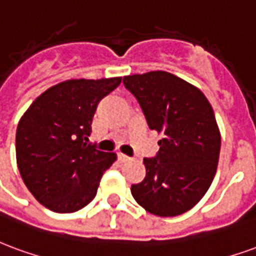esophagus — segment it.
<instances>
[{
    "label": "esophagus",
    "mask_w": 256,
    "mask_h": 256,
    "mask_svg": "<svg viewBox=\"0 0 256 256\" xmlns=\"http://www.w3.org/2000/svg\"><path fill=\"white\" fill-rule=\"evenodd\" d=\"M117 156H118V161L120 162H128L130 160V156H126V154H122V152H118V154H117Z\"/></svg>",
    "instance_id": "esophagus-1"
}]
</instances>
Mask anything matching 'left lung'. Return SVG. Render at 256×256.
Returning a JSON list of instances; mask_svg holds the SVG:
<instances>
[{
    "label": "left lung",
    "mask_w": 256,
    "mask_h": 256,
    "mask_svg": "<svg viewBox=\"0 0 256 256\" xmlns=\"http://www.w3.org/2000/svg\"><path fill=\"white\" fill-rule=\"evenodd\" d=\"M150 130L161 134L156 156L144 158L146 177L130 192L146 212L174 217L195 206L212 186L221 135L202 91L165 70L126 76Z\"/></svg>",
    "instance_id": "left-lung-1"
}]
</instances>
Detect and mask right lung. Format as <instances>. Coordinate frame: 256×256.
<instances>
[{"mask_svg":"<svg viewBox=\"0 0 256 256\" xmlns=\"http://www.w3.org/2000/svg\"><path fill=\"white\" fill-rule=\"evenodd\" d=\"M120 83L121 78L66 80L39 95L18 121V170L28 191L52 212L87 206L116 161L114 152L87 140L96 106Z\"/></svg>","mask_w":256,"mask_h":256,"instance_id":"obj_1","label":"right lung"}]
</instances>
